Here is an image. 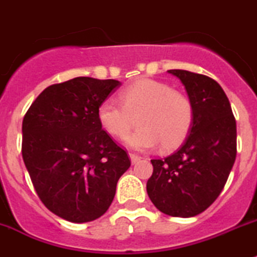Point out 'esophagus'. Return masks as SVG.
Masks as SVG:
<instances>
[{
  "instance_id": "1",
  "label": "esophagus",
  "mask_w": 257,
  "mask_h": 257,
  "mask_svg": "<svg viewBox=\"0 0 257 257\" xmlns=\"http://www.w3.org/2000/svg\"><path fill=\"white\" fill-rule=\"evenodd\" d=\"M129 157H131L132 164H137L138 161L141 160V157L138 156V155H136V154H129Z\"/></svg>"
}]
</instances>
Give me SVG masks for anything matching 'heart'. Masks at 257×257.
Here are the masks:
<instances>
[{
	"label": "heart",
	"instance_id": "1",
	"mask_svg": "<svg viewBox=\"0 0 257 257\" xmlns=\"http://www.w3.org/2000/svg\"><path fill=\"white\" fill-rule=\"evenodd\" d=\"M119 101L103 100L97 106V120L111 137L123 138L136 117L138 128L125 140L134 150L154 149L159 142L164 150H172L186 140L192 128L189 98L160 80L141 78L120 92Z\"/></svg>",
	"mask_w": 257,
	"mask_h": 257
}]
</instances>
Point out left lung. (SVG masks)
<instances>
[{
  "mask_svg": "<svg viewBox=\"0 0 257 257\" xmlns=\"http://www.w3.org/2000/svg\"><path fill=\"white\" fill-rule=\"evenodd\" d=\"M182 82L193 106V123L180 149L151 160L150 200L170 216L201 214L223 191L237 155V126L218 82L187 70H168Z\"/></svg>",
  "mask_w": 257,
  "mask_h": 257,
  "instance_id": "1",
  "label": "left lung"
}]
</instances>
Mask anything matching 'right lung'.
I'll use <instances>...</instances> for the list:
<instances>
[{"instance_id":"1","label":"right lung","mask_w":257,"mask_h":257,"mask_svg":"<svg viewBox=\"0 0 257 257\" xmlns=\"http://www.w3.org/2000/svg\"><path fill=\"white\" fill-rule=\"evenodd\" d=\"M115 79L78 77L39 94L23 120L22 154L37 195L71 223L96 220L114 200L128 155L101 128L97 106Z\"/></svg>"}]
</instances>
